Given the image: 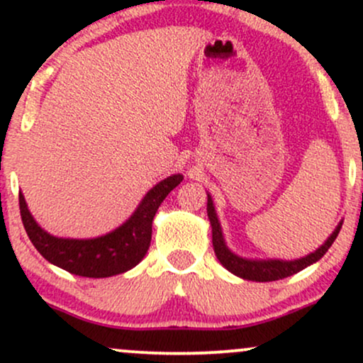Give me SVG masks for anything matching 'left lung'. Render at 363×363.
Returning <instances> with one entry per match:
<instances>
[{"instance_id": "left-lung-1", "label": "left lung", "mask_w": 363, "mask_h": 363, "mask_svg": "<svg viewBox=\"0 0 363 363\" xmlns=\"http://www.w3.org/2000/svg\"><path fill=\"white\" fill-rule=\"evenodd\" d=\"M206 211H208V218H210L211 223V235H213V249L218 261L222 262L225 268L228 269L230 273L237 274V277L244 278V280H252V281H277L281 280V278L291 277V274L302 272L303 268L312 264V262L319 261L324 254L328 252V249L331 247L333 242L336 240V237L340 234V223L336 227V230L333 232L331 237L324 242V245H320L315 252H311L309 256L302 257V259H295V261H278V259H272V261H251V259H244V257L235 256L234 252L228 251V247L225 245L223 235H222V228H220L218 218H216L215 208H213V201L208 196V205H206Z\"/></svg>"}]
</instances>
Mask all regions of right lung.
Instances as JSON below:
<instances>
[{"mask_svg":"<svg viewBox=\"0 0 363 363\" xmlns=\"http://www.w3.org/2000/svg\"><path fill=\"white\" fill-rule=\"evenodd\" d=\"M182 176L176 174L158 182L148 191L138 210L126 223L111 234L97 239H60L44 232L32 218L23 194H18L20 215L28 239L34 247L52 264L66 272L86 278H107L135 268L143 259L152 240V222L158 206L174 187L181 184Z\"/></svg>","mask_w":363,"mask_h":363,"instance_id":"right-lung-1","label":"right lung"}]
</instances>
